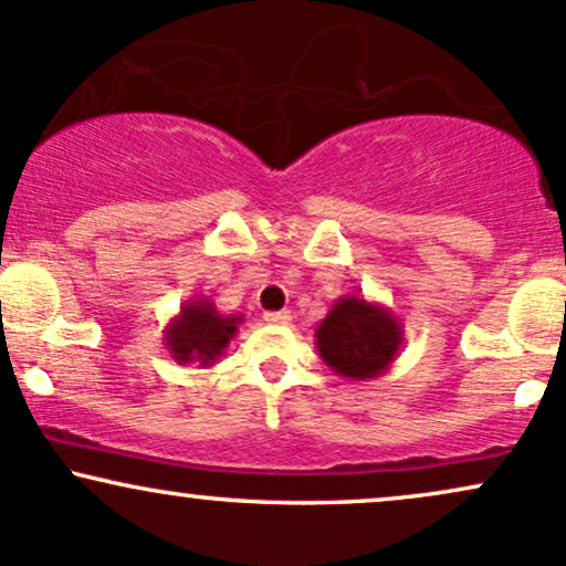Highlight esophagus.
<instances>
[{
    "mask_svg": "<svg viewBox=\"0 0 566 566\" xmlns=\"http://www.w3.org/2000/svg\"><path fill=\"white\" fill-rule=\"evenodd\" d=\"M265 322H269L271 327H287L292 322V314L290 311H271V314H265Z\"/></svg>",
    "mask_w": 566,
    "mask_h": 566,
    "instance_id": "34e87169",
    "label": "esophagus"
}]
</instances>
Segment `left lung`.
Returning <instances> with one entry per match:
<instances>
[{
	"label": "left lung",
	"mask_w": 566,
	"mask_h": 566,
	"mask_svg": "<svg viewBox=\"0 0 566 566\" xmlns=\"http://www.w3.org/2000/svg\"><path fill=\"white\" fill-rule=\"evenodd\" d=\"M401 343L405 327L394 311L365 295L337 297L316 327L322 361L348 380L380 378L399 356Z\"/></svg>",
	"instance_id": "left-lung-1"
}]
</instances>
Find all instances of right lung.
<instances>
[{
  "mask_svg": "<svg viewBox=\"0 0 566 566\" xmlns=\"http://www.w3.org/2000/svg\"><path fill=\"white\" fill-rule=\"evenodd\" d=\"M242 314H220L210 297H191L165 327V346L178 365L212 367L239 333Z\"/></svg>",
  "mask_w": 566,
  "mask_h": 566,
  "instance_id": "right-lung-1",
  "label": "right lung"
}]
</instances>
